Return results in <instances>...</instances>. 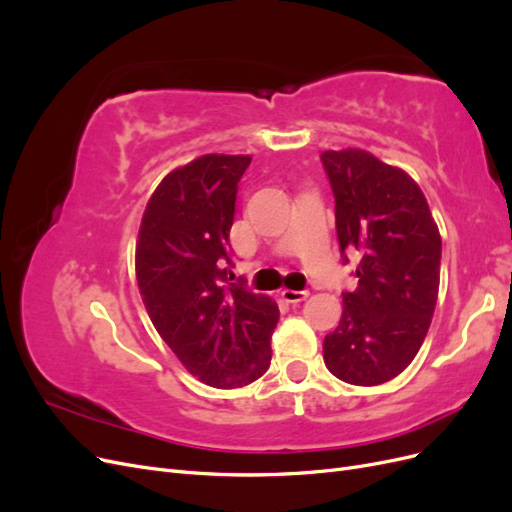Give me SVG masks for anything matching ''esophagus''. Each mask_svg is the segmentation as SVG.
Returning a JSON list of instances; mask_svg holds the SVG:
<instances>
[{
    "label": "esophagus",
    "instance_id": "obj_1",
    "mask_svg": "<svg viewBox=\"0 0 512 512\" xmlns=\"http://www.w3.org/2000/svg\"><path fill=\"white\" fill-rule=\"evenodd\" d=\"M307 297H309L307 290H290V288H284V290H282V299H284L286 303H301V301H305Z\"/></svg>",
    "mask_w": 512,
    "mask_h": 512
}]
</instances>
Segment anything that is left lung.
Segmentation results:
<instances>
[{"label": "left lung", "instance_id": "8db88e82", "mask_svg": "<svg viewBox=\"0 0 512 512\" xmlns=\"http://www.w3.org/2000/svg\"><path fill=\"white\" fill-rule=\"evenodd\" d=\"M335 196L337 239L359 256V286L344 292L324 365L356 386L389 382L423 346L440 288L442 237L418 183L365 149L320 156Z\"/></svg>", "mask_w": 512, "mask_h": 512}]
</instances>
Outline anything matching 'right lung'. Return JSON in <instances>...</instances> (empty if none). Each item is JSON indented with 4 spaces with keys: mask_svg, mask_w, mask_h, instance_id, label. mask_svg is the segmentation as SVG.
I'll return each instance as SVG.
<instances>
[{
    "mask_svg": "<svg viewBox=\"0 0 512 512\" xmlns=\"http://www.w3.org/2000/svg\"><path fill=\"white\" fill-rule=\"evenodd\" d=\"M250 156L207 153L160 181L136 239V282L160 337L194 378L239 389L271 363L280 309L235 280L230 228Z\"/></svg>",
    "mask_w": 512,
    "mask_h": 512,
    "instance_id": "1",
    "label": "right lung"
}]
</instances>
